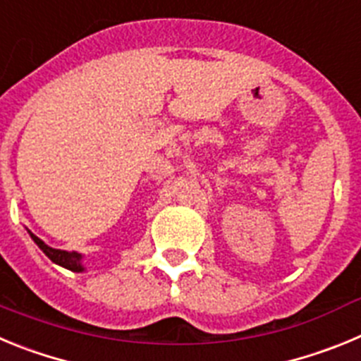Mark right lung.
<instances>
[{"mask_svg": "<svg viewBox=\"0 0 361 361\" xmlns=\"http://www.w3.org/2000/svg\"><path fill=\"white\" fill-rule=\"evenodd\" d=\"M30 235H32V239L35 241V245L43 250V252L48 255V259H50V261H54L55 264H59V266H63V268L71 269V271H82V269H84L82 266H80V253L64 252V250L50 248V246L44 245V243L41 241L37 235H34L32 232H30Z\"/></svg>", "mask_w": 361, "mask_h": 361, "instance_id": "right-lung-1", "label": "right lung"}]
</instances>
